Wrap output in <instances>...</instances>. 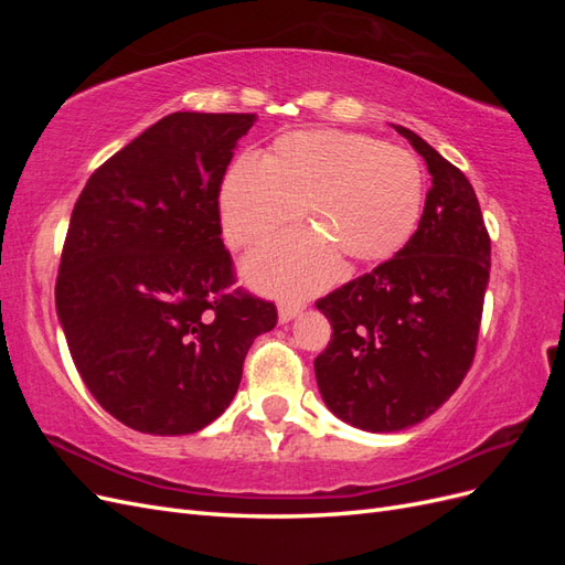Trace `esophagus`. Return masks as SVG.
Here are the masks:
<instances>
[{
	"instance_id": "1",
	"label": "esophagus",
	"mask_w": 565,
	"mask_h": 565,
	"mask_svg": "<svg viewBox=\"0 0 565 565\" xmlns=\"http://www.w3.org/2000/svg\"><path fill=\"white\" fill-rule=\"evenodd\" d=\"M299 311H301V306H292V303H282L280 309H278V320H280V324H287V322H292L297 316H299Z\"/></svg>"
}]
</instances>
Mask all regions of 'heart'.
Returning <instances> with one entry per match:
<instances>
[{"label":"heart","mask_w":565,"mask_h":565,"mask_svg":"<svg viewBox=\"0 0 565 565\" xmlns=\"http://www.w3.org/2000/svg\"><path fill=\"white\" fill-rule=\"evenodd\" d=\"M424 204L417 158L363 134L301 129L282 134L264 160H237L221 181V226L235 247H254L301 216L309 231L289 233L252 254L249 285L301 299L328 287L349 266L391 259L413 237Z\"/></svg>","instance_id":"1"}]
</instances>
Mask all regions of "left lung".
Wrapping results in <instances>:
<instances>
[{"instance_id": "left-lung-1", "label": "left lung", "mask_w": 565, "mask_h": 565, "mask_svg": "<svg viewBox=\"0 0 565 565\" xmlns=\"http://www.w3.org/2000/svg\"><path fill=\"white\" fill-rule=\"evenodd\" d=\"M431 188L407 245L320 299L332 341L316 358L330 413L372 434L434 415L471 367L490 280V237L469 179L415 131Z\"/></svg>"}]
</instances>
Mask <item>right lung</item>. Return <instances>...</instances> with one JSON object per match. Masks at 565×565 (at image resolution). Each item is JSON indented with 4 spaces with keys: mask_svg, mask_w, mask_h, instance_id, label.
<instances>
[{
    "mask_svg": "<svg viewBox=\"0 0 565 565\" xmlns=\"http://www.w3.org/2000/svg\"><path fill=\"white\" fill-rule=\"evenodd\" d=\"M256 115L172 113L100 164L67 226L56 313L82 382L129 429L195 434L231 405L276 306L226 292L218 191Z\"/></svg>",
    "mask_w": 565,
    "mask_h": 565,
    "instance_id": "obj_1",
    "label": "right lung"
}]
</instances>
